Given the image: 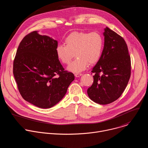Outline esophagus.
Masks as SVG:
<instances>
[{
  "instance_id": "esophagus-1",
  "label": "esophagus",
  "mask_w": 148,
  "mask_h": 148,
  "mask_svg": "<svg viewBox=\"0 0 148 148\" xmlns=\"http://www.w3.org/2000/svg\"><path fill=\"white\" fill-rule=\"evenodd\" d=\"M82 74L81 73H75L74 74V75L76 77H80L81 75H82Z\"/></svg>"
}]
</instances>
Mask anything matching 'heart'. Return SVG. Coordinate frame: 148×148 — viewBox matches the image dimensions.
Here are the masks:
<instances>
[{
    "mask_svg": "<svg viewBox=\"0 0 148 148\" xmlns=\"http://www.w3.org/2000/svg\"><path fill=\"white\" fill-rule=\"evenodd\" d=\"M64 43L56 46V55L62 63L69 64L75 54L77 58L68 67V70L74 73L82 71L89 64L97 63L104 47L103 37L97 32H73L65 38Z\"/></svg>",
    "mask_w": 148,
    "mask_h": 148,
    "instance_id": "b5f03b06",
    "label": "heart"
}]
</instances>
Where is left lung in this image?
<instances>
[{
	"instance_id": "left-lung-1",
	"label": "left lung",
	"mask_w": 148,
	"mask_h": 148,
	"mask_svg": "<svg viewBox=\"0 0 148 148\" xmlns=\"http://www.w3.org/2000/svg\"><path fill=\"white\" fill-rule=\"evenodd\" d=\"M102 57L92 70L93 83L87 90L90 99L107 105L116 101L131 76V58L124 38L108 27L105 29Z\"/></svg>"
}]
</instances>
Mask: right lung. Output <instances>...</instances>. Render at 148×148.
<instances>
[{"instance_id": "obj_1", "label": "right lung", "mask_w": 148, "mask_h": 148, "mask_svg": "<svg viewBox=\"0 0 148 148\" xmlns=\"http://www.w3.org/2000/svg\"><path fill=\"white\" fill-rule=\"evenodd\" d=\"M58 41L32 31L22 39L13 62V74L23 99L42 109L59 102L74 79L56 55Z\"/></svg>"}]
</instances>
